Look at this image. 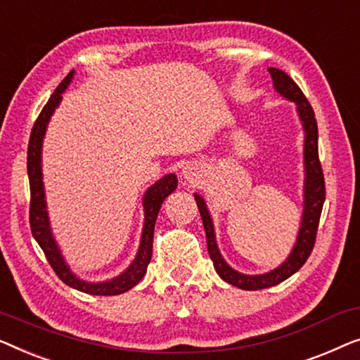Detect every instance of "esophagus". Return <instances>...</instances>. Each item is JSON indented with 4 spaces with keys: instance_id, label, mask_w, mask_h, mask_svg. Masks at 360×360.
<instances>
[{
    "instance_id": "obj_1",
    "label": "esophagus",
    "mask_w": 360,
    "mask_h": 360,
    "mask_svg": "<svg viewBox=\"0 0 360 360\" xmlns=\"http://www.w3.org/2000/svg\"><path fill=\"white\" fill-rule=\"evenodd\" d=\"M184 176H186V179H189V181H192V179H194V173H192V171L191 169H187V171H184Z\"/></svg>"
}]
</instances>
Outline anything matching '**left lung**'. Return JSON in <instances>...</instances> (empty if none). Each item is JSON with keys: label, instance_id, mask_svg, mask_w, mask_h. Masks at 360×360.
I'll list each match as a JSON object with an SVG mask.
<instances>
[{"label": "left lung", "instance_id": "left-lung-1", "mask_svg": "<svg viewBox=\"0 0 360 360\" xmlns=\"http://www.w3.org/2000/svg\"><path fill=\"white\" fill-rule=\"evenodd\" d=\"M269 73L274 81V88L279 91L283 98L293 101L297 104L298 115H300L303 129H305V209H303L302 217V226L298 231V238L295 246L288 256V259L283 262L277 269L267 272V274L261 276H245L236 272L235 269L226 264L221 257L219 248L215 243V233L214 225H212L209 210H207L205 202L200 195L194 194L197 207H199L202 224L205 229L207 236V250H209L210 259L214 261V267L221 279L225 282L231 283V285L240 287L243 290H261V288L274 287L277 283L283 282L288 277L295 274L300 267L305 264L308 257H310L313 246L316 241V231L318 225H320V217L323 210V204H325V176H323L320 156H318V125L315 119V112L313 108L308 103L305 94L298 88V84L293 81L287 73L282 70L269 68Z\"/></svg>", "mask_w": 360, "mask_h": 360}]
</instances>
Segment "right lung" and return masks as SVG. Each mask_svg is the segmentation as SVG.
I'll use <instances>...</instances> for the list:
<instances>
[{
  "mask_svg": "<svg viewBox=\"0 0 360 360\" xmlns=\"http://www.w3.org/2000/svg\"><path fill=\"white\" fill-rule=\"evenodd\" d=\"M75 72H70L63 78L62 83L57 86L53 94L50 96L47 104L40 110L37 120L34 122L32 131H30L29 146H27V174H29V186H30V205H29V224L30 231L39 246L42 248L45 257H47L49 264L52 266L55 274L60 277V281L67 283V285L77 288L79 292L91 293V295H119L130 290L135 287L143 276L146 274V267L151 261V252H153V231L155 221L161 209V204L178 187V178L174 174L165 176L163 179L155 182L153 186L146 191L143 197L145 207V226L141 233V241L139 252H136L135 259L129 266V269L122 272L119 277L112 281L101 282V283H89L78 279L68 266L65 264L60 250L55 243L52 231H50V224L47 217V207H45V194H44V182H42V169H40V153H42V139L50 120V115L62 101V93L67 89V86L72 81Z\"/></svg>",
  "mask_w": 360,
  "mask_h": 360,
  "instance_id": "1",
  "label": "right lung"
}]
</instances>
